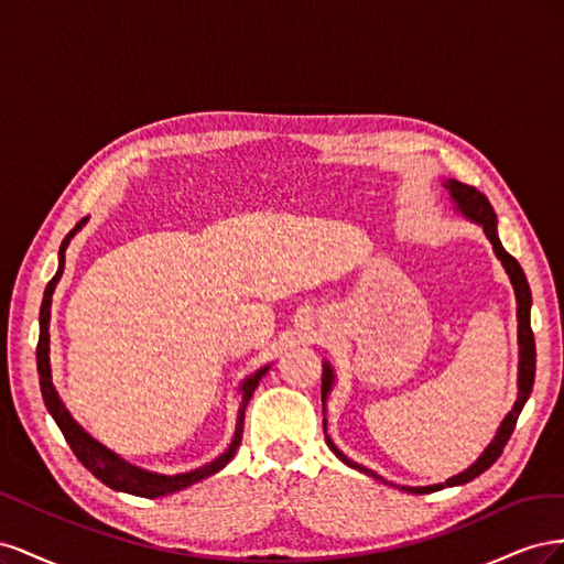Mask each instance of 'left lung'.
Segmentation results:
<instances>
[{
    "mask_svg": "<svg viewBox=\"0 0 564 564\" xmlns=\"http://www.w3.org/2000/svg\"><path fill=\"white\" fill-rule=\"evenodd\" d=\"M447 191L452 193L454 202L458 204V209L464 212L468 218L477 220V224H480V226L485 228V232H487V237H489V242L494 245V251H497V256L501 259L506 272L510 275V282H513V286H516V296H518V322H520V324H518V338H520V392H518L516 406L510 409L508 416L503 419L497 437H494V442L485 449V454H482L480 458H477L468 470L449 477V480L442 482V485H433V487H404V491H412V494H431V491H437V489H442V487H454V485L470 482V480H475L477 475H482L489 466L497 464V458L503 454V447L508 445L510 435H513V431H516V423H518V416H520V412H522V406H524L527 398L532 395L534 371H536L534 332H532V322H529V311H532V292H529V284H527V278H524V272H522L520 263L503 249V245H501V240H499V235H497V214H494V207L489 204L487 195L477 191L475 185H468V183H460V181H454V178H452V181H447ZM332 379H334V377H332V369L324 367V373H322V402H324V395H327L329 388H332ZM322 423H324V437H327V445L332 447V452H334L340 460H344V464H348V466H352V468H357V470H362V473H367V475L377 477V473H371L369 468H362L360 464H352V460H350L344 452H338L336 445H334V442H332L329 435H327V421H322Z\"/></svg>",
    "mask_w": 564,
    "mask_h": 564,
    "instance_id": "8db88e82",
    "label": "left lung"
}]
</instances>
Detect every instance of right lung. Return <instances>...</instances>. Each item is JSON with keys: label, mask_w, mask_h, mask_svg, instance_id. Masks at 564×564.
I'll return each instance as SVG.
<instances>
[{"label": "right lung", "mask_w": 564, "mask_h": 564, "mask_svg": "<svg viewBox=\"0 0 564 564\" xmlns=\"http://www.w3.org/2000/svg\"><path fill=\"white\" fill-rule=\"evenodd\" d=\"M79 228V224L65 235V240L61 245V251H58V272L54 278L48 280L46 289H44V301H42V308H40V340H37V373H40V388H42V398H44V404L48 409V414L54 416L56 425L61 429L63 437L67 445H70V449L75 452V456L79 458V464L84 468H89L100 482L112 487V489H119V491H129V494H135V497H145V499H155V497H166V494L172 491H178L187 485H195L199 480H204V477L214 475L216 470L224 468L228 460L235 456L237 447H240L242 442V431H245V409L253 395L256 386H259L261 377L268 371L261 369L256 371L253 377H249L242 386V406H240V416H237V431H235V437H232V445L228 447V452L224 456H218L214 464L209 466H202L193 473H183V475H155V473H145L141 468L135 466H129L124 464L122 458L115 456L110 449H106L104 445H98V442L84 433L79 425L73 421L70 412L63 406L58 392L54 388V383H51V367H48V317H51V294H54V289L63 275V268H65V247L67 242H70V237L75 235V230Z\"/></svg>", "instance_id": "add662e5"}]
</instances>
